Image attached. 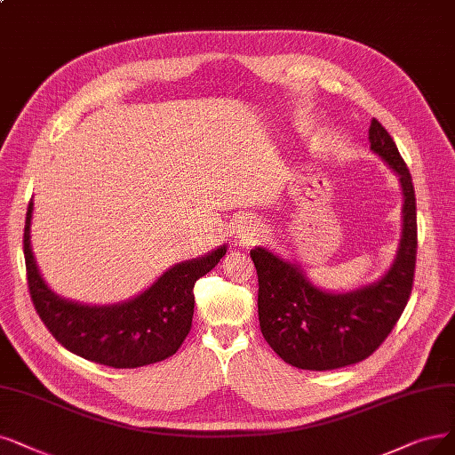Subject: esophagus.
Masks as SVG:
<instances>
[{
	"instance_id": "obj_1",
	"label": "esophagus",
	"mask_w": 455,
	"mask_h": 455,
	"mask_svg": "<svg viewBox=\"0 0 455 455\" xmlns=\"http://www.w3.org/2000/svg\"><path fill=\"white\" fill-rule=\"evenodd\" d=\"M262 232L264 230L259 225L242 223L238 225V230H236V240L238 243H243V245H253L262 238Z\"/></svg>"
}]
</instances>
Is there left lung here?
<instances>
[{"instance_id":"obj_1","label":"left lung","mask_w":455,"mask_h":455,"mask_svg":"<svg viewBox=\"0 0 455 455\" xmlns=\"http://www.w3.org/2000/svg\"><path fill=\"white\" fill-rule=\"evenodd\" d=\"M369 144L394 168L403 189V234L394 264L373 284L345 294L316 289L296 264L255 247L259 323L275 355L298 369L328 371L369 358L388 338L411 298L418 227L416 196L407 163L375 117Z\"/></svg>"}]
</instances>
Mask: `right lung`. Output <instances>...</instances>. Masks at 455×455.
I'll list each match as a JSON object with an SVG mask.
<instances>
[{
    "label": "right lung",
    "mask_w": 455,
    "mask_h": 455,
    "mask_svg": "<svg viewBox=\"0 0 455 455\" xmlns=\"http://www.w3.org/2000/svg\"><path fill=\"white\" fill-rule=\"evenodd\" d=\"M31 212L33 202L24 227L28 289L39 318L61 347L80 358L116 369L142 367L176 355L191 331L195 283L225 257V245L172 266L137 298L92 307L63 299L46 287L29 245Z\"/></svg>",
    "instance_id": "obj_1"
}]
</instances>
